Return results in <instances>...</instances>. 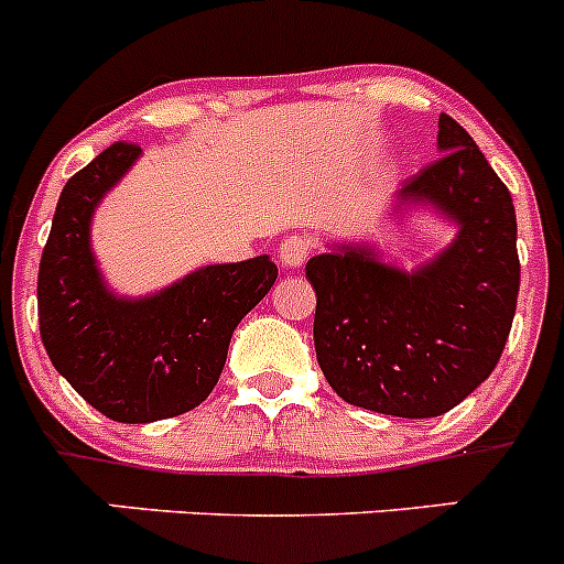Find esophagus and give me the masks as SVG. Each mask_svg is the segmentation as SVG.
<instances>
[{"label": "esophagus", "mask_w": 564, "mask_h": 564, "mask_svg": "<svg viewBox=\"0 0 564 564\" xmlns=\"http://www.w3.org/2000/svg\"><path fill=\"white\" fill-rule=\"evenodd\" d=\"M310 254H313V238L310 235H291V238L279 243L276 251L282 268H302L310 260Z\"/></svg>", "instance_id": "esophagus-1"}]
</instances>
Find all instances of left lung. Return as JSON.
Returning <instances> with one entry per match:
<instances>
[{
    "instance_id": "8db88e82",
    "label": "left lung",
    "mask_w": 564,
    "mask_h": 564,
    "mask_svg": "<svg viewBox=\"0 0 564 564\" xmlns=\"http://www.w3.org/2000/svg\"><path fill=\"white\" fill-rule=\"evenodd\" d=\"M437 149L395 202L452 218V246L415 271L348 243L307 262L321 371L343 401L382 415L434 417L468 399L501 359L518 304V224L507 185L446 112Z\"/></svg>"
}]
</instances>
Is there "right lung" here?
Returning a JSON list of instances; mask_svg holds the SVG:
<instances>
[{"label": "right lung", "mask_w": 564, "mask_h": 564, "mask_svg": "<svg viewBox=\"0 0 564 564\" xmlns=\"http://www.w3.org/2000/svg\"><path fill=\"white\" fill-rule=\"evenodd\" d=\"M141 158L116 141L57 198L37 268V324L52 366L118 423H152L198 406L216 388L235 326L276 282L268 254L205 265L165 291L121 299L90 251L96 205Z\"/></svg>", "instance_id": "obj_1"}]
</instances>
